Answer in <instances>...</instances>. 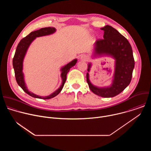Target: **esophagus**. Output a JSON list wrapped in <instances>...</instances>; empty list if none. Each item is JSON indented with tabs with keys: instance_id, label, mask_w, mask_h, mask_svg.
<instances>
[{
	"instance_id": "esophagus-1",
	"label": "esophagus",
	"mask_w": 151,
	"mask_h": 151,
	"mask_svg": "<svg viewBox=\"0 0 151 151\" xmlns=\"http://www.w3.org/2000/svg\"><path fill=\"white\" fill-rule=\"evenodd\" d=\"M80 59L81 60H83V61H87V60H88V57L86 55H85V54H83V55H82L81 56V57H80Z\"/></svg>"
}]
</instances>
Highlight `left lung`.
Listing matches in <instances>:
<instances>
[{
    "label": "left lung",
    "instance_id": "8db88e82",
    "mask_svg": "<svg viewBox=\"0 0 151 151\" xmlns=\"http://www.w3.org/2000/svg\"><path fill=\"white\" fill-rule=\"evenodd\" d=\"M101 29L104 31V39L96 42L94 54L110 55L116 60L114 79L110 87L98 88L90 82L87 73V82L90 89L95 94L103 97H113L130 84L134 68V59L131 45L124 36L111 26L107 25ZM90 68V63L88 72Z\"/></svg>",
    "mask_w": 151,
    "mask_h": 151
}]
</instances>
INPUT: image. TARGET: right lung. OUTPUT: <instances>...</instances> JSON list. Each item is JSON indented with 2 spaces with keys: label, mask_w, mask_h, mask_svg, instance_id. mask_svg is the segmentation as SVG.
Here are the masks:
<instances>
[{
  "label": "right lung",
  "mask_w": 151,
  "mask_h": 151,
  "mask_svg": "<svg viewBox=\"0 0 151 151\" xmlns=\"http://www.w3.org/2000/svg\"><path fill=\"white\" fill-rule=\"evenodd\" d=\"M55 32V29L54 27H48L42 28L39 30L31 32L30 34H29L27 36H26L25 37H24L23 39H22L20 40L19 44H18L14 57L12 60L13 68L14 69L15 79H16L17 83L18 84L19 87L23 90V91L24 92H26L29 96H30L33 97H35V98L41 99H50L51 98L55 97L57 95H58L61 91L63 86L64 85V83H65V82L66 81L67 73L70 70V69L72 67H73V66H75V64L77 62V60L75 59L61 69V78L63 80L62 84L57 90H56L54 93H53L51 95L47 96V97H41V96L36 95L32 93H30L28 91L26 86L25 82H24V76H23V73L22 72V70H23V59L25 56V54L26 53L27 50L28 49L32 42L36 37H39V36H42L48 35L54 33Z\"/></svg>",
  "instance_id": "right-lung-1"
}]
</instances>
